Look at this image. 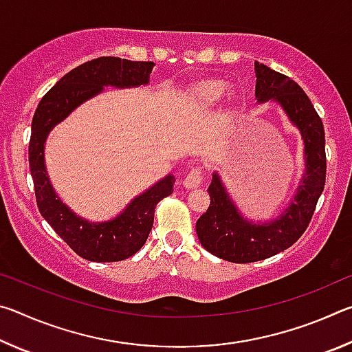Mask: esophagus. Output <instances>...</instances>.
<instances>
[{
    "label": "esophagus",
    "instance_id": "34e87169",
    "mask_svg": "<svg viewBox=\"0 0 352 352\" xmlns=\"http://www.w3.org/2000/svg\"><path fill=\"white\" fill-rule=\"evenodd\" d=\"M201 180H204V168H192L188 172V175L184 177L183 184L184 188L192 189V188H199L201 184Z\"/></svg>",
    "mask_w": 352,
    "mask_h": 352
}]
</instances>
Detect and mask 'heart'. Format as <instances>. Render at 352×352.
<instances>
[{"instance_id":"1","label":"heart","mask_w":352,"mask_h":352,"mask_svg":"<svg viewBox=\"0 0 352 352\" xmlns=\"http://www.w3.org/2000/svg\"><path fill=\"white\" fill-rule=\"evenodd\" d=\"M225 93V83L219 80H211V82H201L195 87L194 94L201 104H212L216 102L217 99L223 96Z\"/></svg>"}]
</instances>
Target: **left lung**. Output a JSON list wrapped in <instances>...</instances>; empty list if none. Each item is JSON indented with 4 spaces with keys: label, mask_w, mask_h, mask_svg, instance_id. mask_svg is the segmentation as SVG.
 <instances>
[{
    "label": "left lung",
    "mask_w": 352,
    "mask_h": 352,
    "mask_svg": "<svg viewBox=\"0 0 352 352\" xmlns=\"http://www.w3.org/2000/svg\"><path fill=\"white\" fill-rule=\"evenodd\" d=\"M254 71L256 99L259 102L278 100L301 130L307 170L289 210L262 225L247 222L237 212L217 174L212 175L208 188L211 204L195 223V231L206 252L236 264L267 259L294 245L309 226L326 182L324 129L311 99L295 80L264 63L256 62Z\"/></svg>",
    "instance_id": "obj_1"
}]
</instances>
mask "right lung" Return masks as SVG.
<instances>
[{
	"mask_svg": "<svg viewBox=\"0 0 352 352\" xmlns=\"http://www.w3.org/2000/svg\"><path fill=\"white\" fill-rule=\"evenodd\" d=\"M153 62L99 57L65 74L41 98L32 119L29 168L41 216L80 258L93 262H118L140 252L153 226L155 208L174 192L175 177L168 175L136 197L126 211L104 223H90L71 212L57 197L45 168V141L50 130L77 105L102 91L105 85L138 87L148 82Z\"/></svg>",
	"mask_w": 352,
	"mask_h": 352,
	"instance_id": "1",
	"label": "right lung"
}]
</instances>
